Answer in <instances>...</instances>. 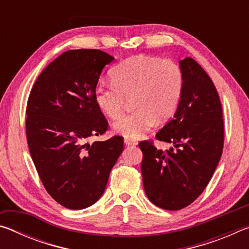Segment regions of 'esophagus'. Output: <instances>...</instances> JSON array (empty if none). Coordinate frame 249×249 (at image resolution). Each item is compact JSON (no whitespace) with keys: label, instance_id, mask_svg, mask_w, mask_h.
I'll list each match as a JSON object with an SVG mask.
<instances>
[{"label":"esophagus","instance_id":"obj_1","mask_svg":"<svg viewBox=\"0 0 249 249\" xmlns=\"http://www.w3.org/2000/svg\"><path fill=\"white\" fill-rule=\"evenodd\" d=\"M124 142H125V145H127V146H135V145H137V142L135 141V140H132V138H125Z\"/></svg>","mask_w":249,"mask_h":249}]
</instances>
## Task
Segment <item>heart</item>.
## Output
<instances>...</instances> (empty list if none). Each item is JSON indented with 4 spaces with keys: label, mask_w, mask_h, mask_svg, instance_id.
Returning a JSON list of instances; mask_svg holds the SVG:
<instances>
[{
    "label": "heart",
    "mask_w": 249,
    "mask_h": 249,
    "mask_svg": "<svg viewBox=\"0 0 249 249\" xmlns=\"http://www.w3.org/2000/svg\"><path fill=\"white\" fill-rule=\"evenodd\" d=\"M112 83L99 82L94 100L111 119L123 113L132 100V114L113 123V130L126 138L141 137L156 124L174 115L183 91V73L175 62L160 58L136 56L111 70Z\"/></svg>",
    "instance_id": "1"
}]
</instances>
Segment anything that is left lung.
<instances>
[{"label": "left lung", "instance_id": "8db88e82", "mask_svg": "<svg viewBox=\"0 0 249 249\" xmlns=\"http://www.w3.org/2000/svg\"><path fill=\"white\" fill-rule=\"evenodd\" d=\"M183 73L180 103L169 123L156 134L166 150L141 142L146 196L159 208L177 211L199 196L216 169L224 144L222 105L212 80L190 57L179 61Z\"/></svg>", "mask_w": 249, "mask_h": 249}]
</instances>
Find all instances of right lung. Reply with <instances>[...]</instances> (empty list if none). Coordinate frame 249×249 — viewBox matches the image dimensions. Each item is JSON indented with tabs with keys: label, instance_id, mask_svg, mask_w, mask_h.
Wrapping results in <instances>:
<instances>
[{
	"label": "right lung",
	"instance_id": "obj_1",
	"mask_svg": "<svg viewBox=\"0 0 249 249\" xmlns=\"http://www.w3.org/2000/svg\"><path fill=\"white\" fill-rule=\"evenodd\" d=\"M113 60L102 50H68L46 67L29 94V153L46 190L67 209L89 208L102 196L124 149L121 136L87 142L107 129L94 89Z\"/></svg>",
	"mask_w": 249,
	"mask_h": 249
}]
</instances>
